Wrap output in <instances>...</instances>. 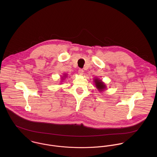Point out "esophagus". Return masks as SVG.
<instances>
[{
    "label": "esophagus",
    "instance_id": "obj_1",
    "mask_svg": "<svg viewBox=\"0 0 157 157\" xmlns=\"http://www.w3.org/2000/svg\"><path fill=\"white\" fill-rule=\"evenodd\" d=\"M83 72H84V71H83V70L82 69H78V73H79L80 74L82 75V74H83Z\"/></svg>",
    "mask_w": 157,
    "mask_h": 157
}]
</instances>
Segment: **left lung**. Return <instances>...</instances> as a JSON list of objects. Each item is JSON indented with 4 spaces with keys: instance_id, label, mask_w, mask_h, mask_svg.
Returning <instances> with one entry per match:
<instances>
[{
    "instance_id": "8db88e82",
    "label": "left lung",
    "mask_w": 157,
    "mask_h": 157,
    "mask_svg": "<svg viewBox=\"0 0 157 157\" xmlns=\"http://www.w3.org/2000/svg\"><path fill=\"white\" fill-rule=\"evenodd\" d=\"M94 82H95L96 88L99 91H103V90L106 89V87L105 84L101 80H99L96 78L94 79Z\"/></svg>"
}]
</instances>
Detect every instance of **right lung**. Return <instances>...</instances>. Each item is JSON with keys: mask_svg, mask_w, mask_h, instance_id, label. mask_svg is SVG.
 <instances>
[{"mask_svg": "<svg viewBox=\"0 0 157 157\" xmlns=\"http://www.w3.org/2000/svg\"><path fill=\"white\" fill-rule=\"evenodd\" d=\"M67 77V75H64V77Z\"/></svg>", "mask_w": 157, "mask_h": 157, "instance_id": "obj_1", "label": "right lung"}]
</instances>
